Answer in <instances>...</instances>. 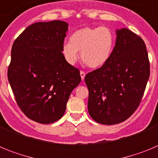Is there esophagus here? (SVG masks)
<instances>
[{
  "label": "esophagus",
  "mask_w": 158,
  "mask_h": 158,
  "mask_svg": "<svg viewBox=\"0 0 158 158\" xmlns=\"http://www.w3.org/2000/svg\"><path fill=\"white\" fill-rule=\"evenodd\" d=\"M80 74H81V77L82 81H83L84 79H85V73L84 72V71L81 70L80 72Z\"/></svg>",
  "instance_id": "esophagus-1"
}]
</instances>
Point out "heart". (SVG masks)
<instances>
[{
  "instance_id": "heart-1",
  "label": "heart",
  "mask_w": 158,
  "mask_h": 158,
  "mask_svg": "<svg viewBox=\"0 0 158 158\" xmlns=\"http://www.w3.org/2000/svg\"><path fill=\"white\" fill-rule=\"evenodd\" d=\"M115 44V35L107 27H85L75 31L69 43L62 45V52L68 63L73 65L79 59L87 66L97 69L109 60Z\"/></svg>"
}]
</instances>
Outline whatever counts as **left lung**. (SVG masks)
Wrapping results in <instances>:
<instances>
[{
  "instance_id": "1",
  "label": "left lung",
  "mask_w": 158,
  "mask_h": 158,
  "mask_svg": "<svg viewBox=\"0 0 158 158\" xmlns=\"http://www.w3.org/2000/svg\"><path fill=\"white\" fill-rule=\"evenodd\" d=\"M116 35L109 60L85 77L89 115L104 125L123 122L135 112L150 77V62L142 38L127 28L116 30Z\"/></svg>"
}]
</instances>
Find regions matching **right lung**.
I'll list each match as a JSON object with an SVG mask.
<instances>
[{
  "label": "right lung",
  "mask_w": 158,
  "mask_h": 158,
  "mask_svg": "<svg viewBox=\"0 0 158 158\" xmlns=\"http://www.w3.org/2000/svg\"><path fill=\"white\" fill-rule=\"evenodd\" d=\"M68 23L62 20L30 25L13 43L8 79L24 115L43 124L63 116L80 71L66 62L62 47Z\"/></svg>",
  "instance_id": "right-lung-1"
}]
</instances>
